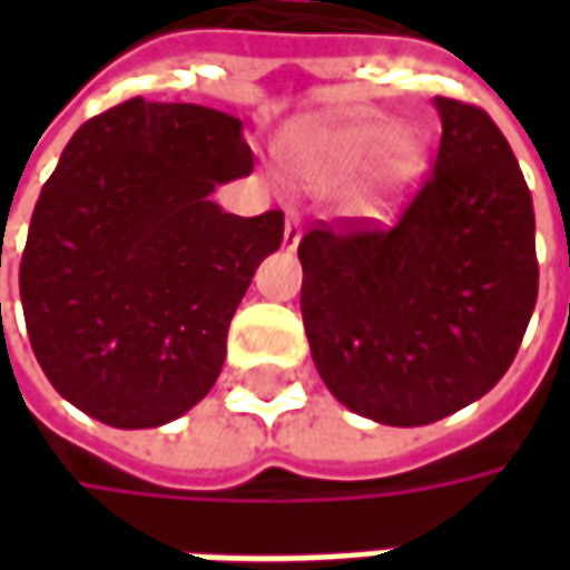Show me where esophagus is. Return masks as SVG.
Wrapping results in <instances>:
<instances>
[{
  "label": "esophagus",
  "instance_id": "34e87169",
  "mask_svg": "<svg viewBox=\"0 0 570 570\" xmlns=\"http://www.w3.org/2000/svg\"><path fill=\"white\" fill-rule=\"evenodd\" d=\"M298 240H302V223H298V216L293 210L286 213V228H284V247L286 249H296Z\"/></svg>",
  "mask_w": 570,
  "mask_h": 570
}]
</instances>
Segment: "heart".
Segmentation results:
<instances>
[{
    "label": "heart",
    "instance_id": "b5f03b06",
    "mask_svg": "<svg viewBox=\"0 0 570 570\" xmlns=\"http://www.w3.org/2000/svg\"><path fill=\"white\" fill-rule=\"evenodd\" d=\"M281 158L308 186H338L363 167L360 195L382 200L419 179L424 142L409 128H394L382 112L357 109L286 134Z\"/></svg>",
    "mask_w": 570,
    "mask_h": 570
}]
</instances>
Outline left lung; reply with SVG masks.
<instances>
[{
  "instance_id": "left-lung-1",
  "label": "left lung",
  "mask_w": 570,
  "mask_h": 570,
  "mask_svg": "<svg viewBox=\"0 0 570 570\" xmlns=\"http://www.w3.org/2000/svg\"><path fill=\"white\" fill-rule=\"evenodd\" d=\"M433 106V174L394 223L314 228L298 244L323 384L391 428L433 424L489 394L538 302L534 207L510 142L476 106Z\"/></svg>"
}]
</instances>
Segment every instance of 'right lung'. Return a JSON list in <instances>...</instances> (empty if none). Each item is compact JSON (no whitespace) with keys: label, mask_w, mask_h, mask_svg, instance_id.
Returning <instances> with one entry per match:
<instances>
[{"label":"right lung","mask_w":570,"mask_h":570,"mask_svg":"<svg viewBox=\"0 0 570 570\" xmlns=\"http://www.w3.org/2000/svg\"><path fill=\"white\" fill-rule=\"evenodd\" d=\"M253 174L240 118L134 97L85 121L45 183L20 302L55 391L109 428H161L219 379L228 323L284 213L210 195Z\"/></svg>","instance_id":"1"}]
</instances>
